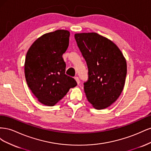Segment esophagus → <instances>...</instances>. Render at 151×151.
<instances>
[{"instance_id": "esophagus-1", "label": "esophagus", "mask_w": 151, "mask_h": 151, "mask_svg": "<svg viewBox=\"0 0 151 151\" xmlns=\"http://www.w3.org/2000/svg\"><path fill=\"white\" fill-rule=\"evenodd\" d=\"M74 79H75V80L76 81L77 84H79V83H80V80H79V77H75Z\"/></svg>"}]
</instances>
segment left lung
<instances>
[{"label":"left lung","instance_id":"obj_1","mask_svg":"<svg viewBox=\"0 0 151 151\" xmlns=\"http://www.w3.org/2000/svg\"><path fill=\"white\" fill-rule=\"evenodd\" d=\"M74 36L88 68V80L84 83L87 99L96 109L108 108L116 101L124 87L125 58L115 43L96 33Z\"/></svg>","mask_w":151,"mask_h":151}]
</instances>
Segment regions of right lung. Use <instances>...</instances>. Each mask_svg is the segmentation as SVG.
I'll return each mask as SVG.
<instances>
[{"instance_id":"right-lung-1","label":"right lung","mask_w":151,"mask_h":151,"mask_svg":"<svg viewBox=\"0 0 151 151\" xmlns=\"http://www.w3.org/2000/svg\"><path fill=\"white\" fill-rule=\"evenodd\" d=\"M69 36V31L64 29L46 33L32 44L26 53L27 84L38 101L47 106H54L77 84L65 74L66 64L62 58Z\"/></svg>"}]
</instances>
